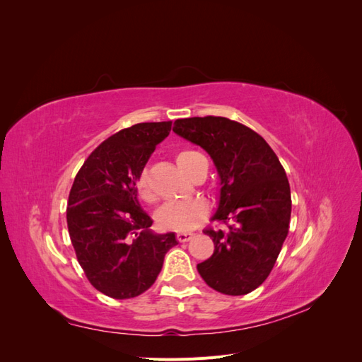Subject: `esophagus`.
<instances>
[{
    "label": "esophagus",
    "instance_id": "esophagus-1",
    "mask_svg": "<svg viewBox=\"0 0 362 362\" xmlns=\"http://www.w3.org/2000/svg\"><path fill=\"white\" fill-rule=\"evenodd\" d=\"M193 235H194L193 233H178V234H177V238H178V242L185 243V242H189V240H190Z\"/></svg>",
    "mask_w": 362,
    "mask_h": 362
}]
</instances>
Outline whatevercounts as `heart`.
<instances>
[{
	"label": "heart",
	"instance_id": "1",
	"mask_svg": "<svg viewBox=\"0 0 362 362\" xmlns=\"http://www.w3.org/2000/svg\"><path fill=\"white\" fill-rule=\"evenodd\" d=\"M199 154L190 149H184L177 152L175 161H177L178 168L189 175L192 169L193 160ZM137 193L144 201L152 202L154 201V193L151 190L149 180L146 173H141L137 180ZM208 213V205L202 199H189V201H178V202H168L164 204L158 213L157 221L160 226L172 229V231H190L199 222H202Z\"/></svg>",
	"mask_w": 362,
	"mask_h": 362
}]
</instances>
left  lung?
<instances>
[{
    "mask_svg": "<svg viewBox=\"0 0 362 362\" xmlns=\"http://www.w3.org/2000/svg\"><path fill=\"white\" fill-rule=\"evenodd\" d=\"M173 133L211 157L221 181L211 218L233 223L226 233L205 229L214 252L198 264L199 275L218 293L254 291L269 276L288 234L291 194L286 170L267 141L235 120L177 119Z\"/></svg>",
    "mask_w": 362,
    "mask_h": 362,
    "instance_id": "obj_1",
    "label": "left lung"
}]
</instances>
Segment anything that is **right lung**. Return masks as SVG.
I'll return each mask as SVG.
<instances>
[{
    "instance_id": "1",
    "label": "right lung",
    "mask_w": 362,
    "mask_h": 362,
    "mask_svg": "<svg viewBox=\"0 0 362 362\" xmlns=\"http://www.w3.org/2000/svg\"><path fill=\"white\" fill-rule=\"evenodd\" d=\"M172 122H144L108 137L84 161L68 199V229L76 258L92 286L113 299L146 291L175 233L156 234L137 199V180Z\"/></svg>"
}]
</instances>
